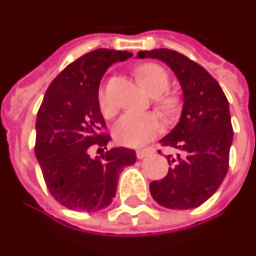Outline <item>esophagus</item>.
Here are the masks:
<instances>
[{
    "mask_svg": "<svg viewBox=\"0 0 256 256\" xmlns=\"http://www.w3.org/2000/svg\"><path fill=\"white\" fill-rule=\"evenodd\" d=\"M151 152H154V148H151V146H150V148H144V150H138V151H137V158H144V156L150 155Z\"/></svg>",
    "mask_w": 256,
    "mask_h": 256,
    "instance_id": "1",
    "label": "esophagus"
}]
</instances>
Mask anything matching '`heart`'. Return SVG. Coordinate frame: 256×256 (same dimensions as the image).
<instances>
[{"label":"heart","instance_id":"heart-1","mask_svg":"<svg viewBox=\"0 0 256 256\" xmlns=\"http://www.w3.org/2000/svg\"><path fill=\"white\" fill-rule=\"evenodd\" d=\"M137 78L141 84L150 91L152 96H159L156 100L158 110L166 116H173L178 114L180 108V101L176 96L165 94L169 90V74L162 66L156 64H146L136 70ZM98 104L104 115L112 114V105L105 88H101L98 92ZM162 123L156 114L146 112H128L122 115L114 126V137L116 142L126 146H140L146 144L154 137L160 133Z\"/></svg>","mask_w":256,"mask_h":256}]
</instances>
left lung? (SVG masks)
<instances>
[{
	"instance_id": "obj_1",
	"label": "left lung",
	"mask_w": 256,
	"mask_h": 256,
	"mask_svg": "<svg viewBox=\"0 0 256 256\" xmlns=\"http://www.w3.org/2000/svg\"><path fill=\"white\" fill-rule=\"evenodd\" d=\"M137 58L170 66L184 92L180 122L160 140L176 155H168L165 178L150 184L151 196L165 208H196L215 194L228 170L233 126L228 98L215 78L183 54L159 48L140 51Z\"/></svg>"
}]
</instances>
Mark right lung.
I'll use <instances>...</instances> for the list:
<instances>
[{
	"instance_id": "right-lung-1",
	"label": "right lung",
	"mask_w": 256,
	"mask_h": 256,
	"mask_svg": "<svg viewBox=\"0 0 256 256\" xmlns=\"http://www.w3.org/2000/svg\"><path fill=\"white\" fill-rule=\"evenodd\" d=\"M128 51L100 48L68 65L54 78L37 112L36 158L51 196L66 208L94 212L110 206L119 173L136 162V151L112 148L91 159L90 150L108 144L98 88L106 69L132 58Z\"/></svg>"
}]
</instances>
